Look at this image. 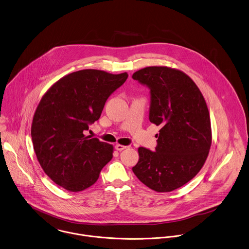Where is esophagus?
I'll list each match as a JSON object with an SVG mask.
<instances>
[{"mask_svg": "<svg viewBox=\"0 0 249 249\" xmlns=\"http://www.w3.org/2000/svg\"><path fill=\"white\" fill-rule=\"evenodd\" d=\"M126 148H127V146L122 145V144H116L115 145V149L117 151H122V150L126 149Z\"/></svg>", "mask_w": 249, "mask_h": 249, "instance_id": "obj_1", "label": "esophagus"}]
</instances>
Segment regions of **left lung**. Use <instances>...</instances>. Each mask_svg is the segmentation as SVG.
<instances>
[{
    "label": "left lung",
    "instance_id": "left-lung-1",
    "mask_svg": "<svg viewBox=\"0 0 249 249\" xmlns=\"http://www.w3.org/2000/svg\"><path fill=\"white\" fill-rule=\"evenodd\" d=\"M132 78L150 88V122L161 126L156 151L140 147L133 171L151 190L172 192L196 177L208 158L212 128L206 101L191 77L175 68L149 66Z\"/></svg>",
    "mask_w": 249,
    "mask_h": 249
}]
</instances>
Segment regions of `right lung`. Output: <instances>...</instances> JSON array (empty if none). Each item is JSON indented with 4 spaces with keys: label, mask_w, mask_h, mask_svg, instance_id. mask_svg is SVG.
Wrapping results in <instances>:
<instances>
[{
    "label": "right lung",
    "mask_w": 249,
    "mask_h": 249,
    "mask_svg": "<svg viewBox=\"0 0 249 249\" xmlns=\"http://www.w3.org/2000/svg\"><path fill=\"white\" fill-rule=\"evenodd\" d=\"M127 78V72L76 71L52 85L40 100L31 130L34 150L46 175L64 190L89 188L111 160L113 146L84 131L99 119L108 96Z\"/></svg>",
    "instance_id": "add662e5"
}]
</instances>
